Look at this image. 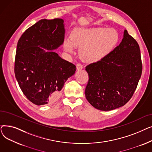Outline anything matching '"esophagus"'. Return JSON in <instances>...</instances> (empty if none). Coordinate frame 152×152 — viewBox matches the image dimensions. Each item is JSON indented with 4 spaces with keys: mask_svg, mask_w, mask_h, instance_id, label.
I'll use <instances>...</instances> for the list:
<instances>
[{
    "mask_svg": "<svg viewBox=\"0 0 152 152\" xmlns=\"http://www.w3.org/2000/svg\"><path fill=\"white\" fill-rule=\"evenodd\" d=\"M83 66L81 65V63H77L76 64V68L77 70H79V69H83Z\"/></svg>",
    "mask_w": 152,
    "mask_h": 152,
    "instance_id": "1",
    "label": "esophagus"
}]
</instances>
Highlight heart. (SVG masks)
<instances>
[{
	"label": "heart",
	"instance_id": "b5f03b06",
	"mask_svg": "<svg viewBox=\"0 0 152 152\" xmlns=\"http://www.w3.org/2000/svg\"><path fill=\"white\" fill-rule=\"evenodd\" d=\"M118 41V32L112 28H78L72 32L70 39L65 41V49L72 53L75 46L81 48V57L87 61L94 62L109 53Z\"/></svg>",
	"mask_w": 152,
	"mask_h": 152
}]
</instances>
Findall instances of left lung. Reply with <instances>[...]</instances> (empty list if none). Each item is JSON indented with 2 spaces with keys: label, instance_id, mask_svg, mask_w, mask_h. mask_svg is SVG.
<instances>
[{
  "label": "left lung",
  "instance_id": "1",
  "mask_svg": "<svg viewBox=\"0 0 152 152\" xmlns=\"http://www.w3.org/2000/svg\"><path fill=\"white\" fill-rule=\"evenodd\" d=\"M85 95L94 107L110 111L124 105L137 88L142 71L139 45L127 30L118 46L86 67Z\"/></svg>",
  "mask_w": 152,
  "mask_h": 152
}]
</instances>
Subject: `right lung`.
<instances>
[{"mask_svg":"<svg viewBox=\"0 0 152 152\" xmlns=\"http://www.w3.org/2000/svg\"><path fill=\"white\" fill-rule=\"evenodd\" d=\"M64 36L63 20L43 19L28 28L18 40L15 77L24 95L36 105L57 100L64 83L75 73L74 64L53 50L63 44Z\"/></svg>","mask_w":152,"mask_h":152,"instance_id":"add662e5","label":"right lung"}]
</instances>
